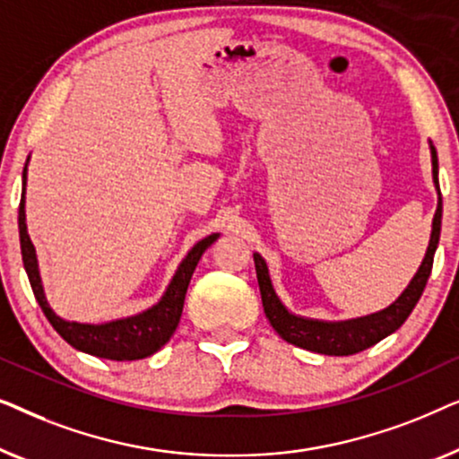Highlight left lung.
I'll return each instance as SVG.
<instances>
[{
    "label": "left lung",
    "instance_id": "left-lung-1",
    "mask_svg": "<svg viewBox=\"0 0 459 459\" xmlns=\"http://www.w3.org/2000/svg\"><path fill=\"white\" fill-rule=\"evenodd\" d=\"M429 148L432 162V184H435L438 196L437 212L435 217H432L429 248H426L422 265L418 267L416 275H413L410 284L405 286V290L401 292L391 305L385 307V309L353 319H338V322L297 316V313L288 309V307L280 300L278 294H275L265 259H263L259 253H253L256 280H259V290L263 299V309H265V316L269 319V324H272V328L278 332L286 342L322 355H353L359 353L363 349H369L376 342H380L382 338H386L388 334H393V332L399 330L405 319L410 317L413 307H416L420 297H422L426 281L430 278L432 259H435L438 238H441L443 198L441 187H438V159L437 148L432 146V142L429 143Z\"/></svg>",
    "mask_w": 459,
    "mask_h": 459
}]
</instances>
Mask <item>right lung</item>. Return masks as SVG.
I'll use <instances>...</instances> for the list:
<instances>
[{
  "instance_id": "1",
  "label": "right lung",
  "mask_w": 459,
  "mask_h": 459,
  "mask_svg": "<svg viewBox=\"0 0 459 459\" xmlns=\"http://www.w3.org/2000/svg\"><path fill=\"white\" fill-rule=\"evenodd\" d=\"M30 156L27 159L22 171V196H21V209H18V234H21V253L24 272L29 275L30 288L39 303L41 311L46 313L48 322L54 325V330L71 344L73 349L81 351V353L102 357V359L112 361H134L143 359V357L154 355L169 342L173 332L178 330L181 311H184V300L187 286H190L192 273L196 269L200 256L204 250L217 240L219 234H211L203 238V240L194 244L187 250V255L181 259V263L175 269L171 281L162 292L159 303H154L148 309H143L135 316L110 319L104 324H83V322H71V319L60 317L58 313L52 309L49 300L46 297V288H43L41 272H39V259H37L35 247L30 242L29 230H27V211H24V194H27V167Z\"/></svg>"
}]
</instances>
